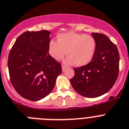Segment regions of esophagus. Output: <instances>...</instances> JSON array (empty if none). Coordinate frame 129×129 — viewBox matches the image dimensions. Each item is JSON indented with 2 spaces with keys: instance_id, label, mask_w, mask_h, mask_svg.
Masks as SVG:
<instances>
[{
  "instance_id": "esophagus-1",
  "label": "esophagus",
  "mask_w": 129,
  "mask_h": 129,
  "mask_svg": "<svg viewBox=\"0 0 129 129\" xmlns=\"http://www.w3.org/2000/svg\"><path fill=\"white\" fill-rule=\"evenodd\" d=\"M66 68H67V67H65V66H64V65H62V71H64V70H65V69H66Z\"/></svg>"
}]
</instances>
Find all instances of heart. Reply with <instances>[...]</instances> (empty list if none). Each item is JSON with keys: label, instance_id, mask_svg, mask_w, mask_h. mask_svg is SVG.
<instances>
[{"label": "heart", "instance_id": "obj_1", "mask_svg": "<svg viewBox=\"0 0 129 129\" xmlns=\"http://www.w3.org/2000/svg\"><path fill=\"white\" fill-rule=\"evenodd\" d=\"M49 53L55 60H60L67 51L64 62L76 67H83L91 62L96 49V40L92 36L70 32L60 34L57 42L49 43Z\"/></svg>", "mask_w": 129, "mask_h": 129}]
</instances>
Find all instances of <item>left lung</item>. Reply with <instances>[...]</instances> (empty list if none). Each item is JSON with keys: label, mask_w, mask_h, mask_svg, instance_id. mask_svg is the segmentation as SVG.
<instances>
[{"label": "left lung", "mask_w": 129, "mask_h": 129, "mask_svg": "<svg viewBox=\"0 0 129 129\" xmlns=\"http://www.w3.org/2000/svg\"><path fill=\"white\" fill-rule=\"evenodd\" d=\"M91 36L96 40L94 57L87 65L74 69L75 74L70 83L82 96L96 98L110 91L117 80L119 54L105 35L93 33Z\"/></svg>", "instance_id": "obj_1"}]
</instances>
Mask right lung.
<instances>
[{
  "mask_svg": "<svg viewBox=\"0 0 129 129\" xmlns=\"http://www.w3.org/2000/svg\"><path fill=\"white\" fill-rule=\"evenodd\" d=\"M50 34L48 30L25 32L10 51L8 67L11 83L20 96L29 101L48 96L62 72L60 64L49 54Z\"/></svg>",
  "mask_w": 129,
  "mask_h": 129,
  "instance_id": "right-lung-1",
  "label": "right lung"
}]
</instances>
